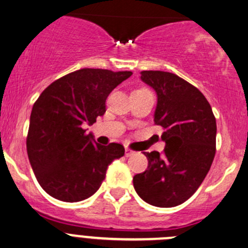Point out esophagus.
Wrapping results in <instances>:
<instances>
[{
	"label": "esophagus",
	"mask_w": 248,
	"mask_h": 248,
	"mask_svg": "<svg viewBox=\"0 0 248 248\" xmlns=\"http://www.w3.org/2000/svg\"><path fill=\"white\" fill-rule=\"evenodd\" d=\"M124 155H126V157H129V156L134 155V151L131 150V149L126 148V149H124Z\"/></svg>",
	"instance_id": "obj_1"
}]
</instances>
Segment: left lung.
<instances>
[{
  "label": "left lung",
  "instance_id": "left-lung-1",
  "mask_svg": "<svg viewBox=\"0 0 248 248\" xmlns=\"http://www.w3.org/2000/svg\"><path fill=\"white\" fill-rule=\"evenodd\" d=\"M140 80L157 95L154 122L162 127L165 154L144 153L148 170L133 177L139 198L156 207L188 200L210 170L217 124L210 103L196 87L174 74L141 71Z\"/></svg>",
  "mask_w": 248,
  "mask_h": 248
}]
</instances>
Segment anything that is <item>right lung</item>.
<instances>
[{
  "instance_id": "obj_1",
  "label": "right lung",
  "mask_w": 248,
  "mask_h": 248,
  "mask_svg": "<svg viewBox=\"0 0 248 248\" xmlns=\"http://www.w3.org/2000/svg\"><path fill=\"white\" fill-rule=\"evenodd\" d=\"M132 71L81 69L50 83L30 116L26 150L43 190L65 202L92 196L108 166L124 155L121 144L100 145L82 128L105 112V100Z\"/></svg>"
}]
</instances>
